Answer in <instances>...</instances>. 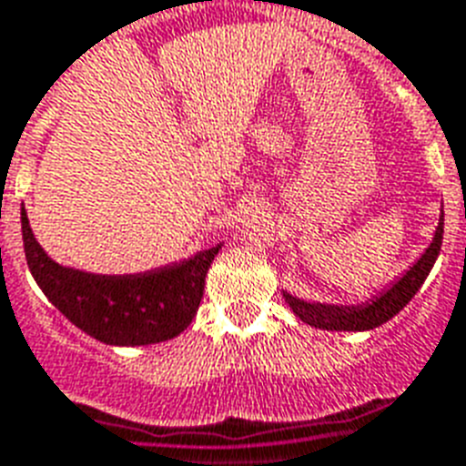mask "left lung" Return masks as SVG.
I'll return each instance as SVG.
<instances>
[{
	"label": "left lung",
	"instance_id": "obj_1",
	"mask_svg": "<svg viewBox=\"0 0 466 466\" xmlns=\"http://www.w3.org/2000/svg\"><path fill=\"white\" fill-rule=\"evenodd\" d=\"M442 220H445V215H442L441 208V218H438V227L429 248L400 278L392 279L390 285H385V289H380L369 301H361V304H323V301H306V299L294 297L287 289H282L287 306L292 309L294 316L301 323L319 328V330L364 332L388 323L402 311L404 306L410 304L411 297L421 289V285L429 278L431 268L438 260V253H441L442 246V225H445Z\"/></svg>",
	"mask_w": 466,
	"mask_h": 466
}]
</instances>
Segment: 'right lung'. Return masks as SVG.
Returning <instances> with one entry per match:
<instances>
[{"label":"right lung","instance_id":"1","mask_svg":"<svg viewBox=\"0 0 466 466\" xmlns=\"http://www.w3.org/2000/svg\"><path fill=\"white\" fill-rule=\"evenodd\" d=\"M25 260L37 287L90 338L115 347H141L177 338L196 319L206 275L222 244L188 258L128 275H97L62 266L45 253L21 208Z\"/></svg>","mask_w":466,"mask_h":466}]
</instances>
